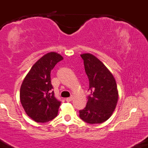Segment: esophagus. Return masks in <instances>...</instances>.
Listing matches in <instances>:
<instances>
[{
    "mask_svg": "<svg viewBox=\"0 0 148 148\" xmlns=\"http://www.w3.org/2000/svg\"><path fill=\"white\" fill-rule=\"evenodd\" d=\"M72 99H73V97H72H72H70L67 98V99H66V101H67V102H69V101H72Z\"/></svg>",
    "mask_w": 148,
    "mask_h": 148,
    "instance_id": "obj_1",
    "label": "esophagus"
}]
</instances>
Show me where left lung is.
Returning a JSON list of instances; mask_svg holds the SVG:
<instances>
[{
	"label": "left lung",
	"mask_w": 148,
	"mask_h": 148,
	"mask_svg": "<svg viewBox=\"0 0 148 148\" xmlns=\"http://www.w3.org/2000/svg\"><path fill=\"white\" fill-rule=\"evenodd\" d=\"M89 80L90 95L85 108L79 111V117L89 124L106 121L115 111L118 91L112 73L97 58L90 53L81 55Z\"/></svg>",
	"instance_id": "1"
}]
</instances>
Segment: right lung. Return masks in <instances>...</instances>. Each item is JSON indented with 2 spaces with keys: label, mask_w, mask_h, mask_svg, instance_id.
Listing matches in <instances>:
<instances>
[{
  "label": "right lung",
  "mask_w": 148,
  "mask_h": 148,
  "mask_svg": "<svg viewBox=\"0 0 148 148\" xmlns=\"http://www.w3.org/2000/svg\"><path fill=\"white\" fill-rule=\"evenodd\" d=\"M63 58L56 52L45 54L33 64L20 89V101L26 114L37 123H47L58 115L60 101L54 97L51 71Z\"/></svg>",
  "instance_id": "1"
}]
</instances>
